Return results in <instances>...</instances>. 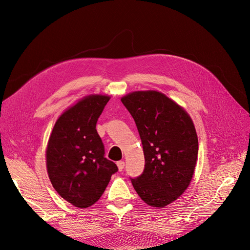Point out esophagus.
<instances>
[{"instance_id": "1", "label": "esophagus", "mask_w": 250, "mask_h": 250, "mask_svg": "<svg viewBox=\"0 0 250 250\" xmlns=\"http://www.w3.org/2000/svg\"><path fill=\"white\" fill-rule=\"evenodd\" d=\"M116 165H117L118 170H120V171H122V170H123L124 167H125V162H124V161H118V162L116 163Z\"/></svg>"}]
</instances>
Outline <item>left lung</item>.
Listing matches in <instances>:
<instances>
[{
  "mask_svg": "<svg viewBox=\"0 0 250 250\" xmlns=\"http://www.w3.org/2000/svg\"><path fill=\"white\" fill-rule=\"evenodd\" d=\"M136 122L145 169L132 178L147 205L161 208L187 190L198 160L199 141L187 110L157 90L134 91L122 97Z\"/></svg>",
  "mask_w": 250,
  "mask_h": 250,
  "instance_id": "left-lung-1",
  "label": "left lung"
}]
</instances>
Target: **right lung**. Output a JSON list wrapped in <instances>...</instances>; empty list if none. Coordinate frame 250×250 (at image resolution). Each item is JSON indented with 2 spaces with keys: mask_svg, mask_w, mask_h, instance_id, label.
I'll use <instances>...</instances> for the list:
<instances>
[{
  "mask_svg": "<svg viewBox=\"0 0 250 250\" xmlns=\"http://www.w3.org/2000/svg\"><path fill=\"white\" fill-rule=\"evenodd\" d=\"M110 96L90 94L79 99L57 120L45 160L52 187L63 200L86 208L106 188L117 166L104 157L96 123Z\"/></svg>",
  "mask_w": 250,
  "mask_h": 250,
  "instance_id": "obj_1",
  "label": "right lung"
}]
</instances>
